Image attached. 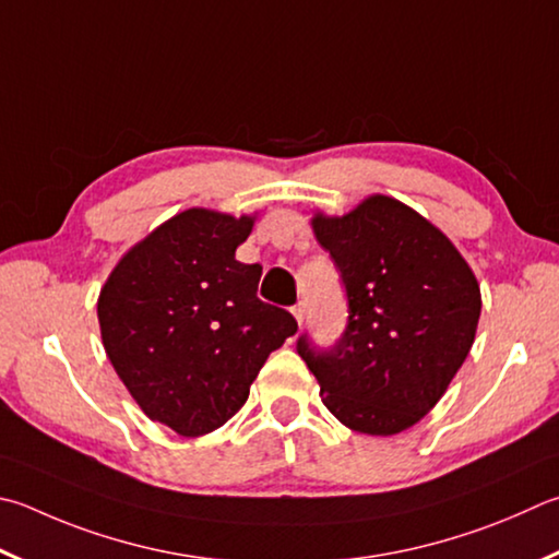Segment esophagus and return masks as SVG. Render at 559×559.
<instances>
[{
	"label": "esophagus",
	"mask_w": 559,
	"mask_h": 559,
	"mask_svg": "<svg viewBox=\"0 0 559 559\" xmlns=\"http://www.w3.org/2000/svg\"><path fill=\"white\" fill-rule=\"evenodd\" d=\"M293 314H296V320H298V324H302L308 320V302H298L296 308H293Z\"/></svg>",
	"instance_id": "obj_1"
}]
</instances>
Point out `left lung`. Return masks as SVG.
Listing matches in <instances>:
<instances>
[{
	"label": "left lung",
	"mask_w": 559,
	"mask_h": 559,
	"mask_svg": "<svg viewBox=\"0 0 559 559\" xmlns=\"http://www.w3.org/2000/svg\"><path fill=\"white\" fill-rule=\"evenodd\" d=\"M347 293L330 347L296 349L322 403L364 435L408 430L448 391L474 344L481 293L452 241L403 202L373 195L344 217L312 219Z\"/></svg>",
	"instance_id": "left-lung-1"
}]
</instances>
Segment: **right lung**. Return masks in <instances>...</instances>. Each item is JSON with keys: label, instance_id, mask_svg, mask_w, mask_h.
I'll return each mask as SVG.
<instances>
[{"label": "right lung", "instance_id": "obj_1", "mask_svg": "<svg viewBox=\"0 0 559 559\" xmlns=\"http://www.w3.org/2000/svg\"><path fill=\"white\" fill-rule=\"evenodd\" d=\"M251 217L192 207L139 241L97 300L111 367L151 420L186 438L239 413L263 361L298 332L257 296L261 266L241 263Z\"/></svg>", "mask_w": 559, "mask_h": 559}]
</instances>
